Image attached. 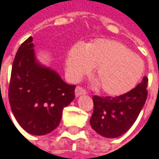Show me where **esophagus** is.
Here are the masks:
<instances>
[{
    "mask_svg": "<svg viewBox=\"0 0 159 159\" xmlns=\"http://www.w3.org/2000/svg\"><path fill=\"white\" fill-rule=\"evenodd\" d=\"M75 96H80V95L86 94V91L84 89H83L82 87H80V86H77L75 88Z\"/></svg>",
    "mask_w": 159,
    "mask_h": 159,
    "instance_id": "esophagus-1",
    "label": "esophagus"
}]
</instances>
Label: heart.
Here are the masks:
<instances>
[{"mask_svg":"<svg viewBox=\"0 0 159 159\" xmlns=\"http://www.w3.org/2000/svg\"><path fill=\"white\" fill-rule=\"evenodd\" d=\"M66 73L78 81L96 68L95 78L104 93L116 96L132 90L144 72L143 60L121 43L98 39L87 45H74L67 53Z\"/></svg>","mask_w":159,"mask_h":159,"instance_id":"b5f03b06","label":"heart"}]
</instances>
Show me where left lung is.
<instances>
[{"mask_svg":"<svg viewBox=\"0 0 159 159\" xmlns=\"http://www.w3.org/2000/svg\"><path fill=\"white\" fill-rule=\"evenodd\" d=\"M148 79L142 82L131 91L116 97L93 96L94 112L90 125L100 136L115 138L125 134L136 122L147 97Z\"/></svg>","mask_w":159,"mask_h":159,"instance_id":"left-lung-1","label":"left lung"}]
</instances>
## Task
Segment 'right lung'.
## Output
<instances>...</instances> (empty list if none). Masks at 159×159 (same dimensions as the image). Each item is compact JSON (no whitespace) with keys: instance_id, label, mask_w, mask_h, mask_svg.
<instances>
[{"instance_id":"right-lung-1","label":"right lung","mask_w":159,"mask_h":159,"mask_svg":"<svg viewBox=\"0 0 159 159\" xmlns=\"http://www.w3.org/2000/svg\"><path fill=\"white\" fill-rule=\"evenodd\" d=\"M34 47L31 36L17 51L11 67L9 101L22 128L29 134L43 136L59 125L63 109L75 99V86L40 64Z\"/></svg>"}]
</instances>
